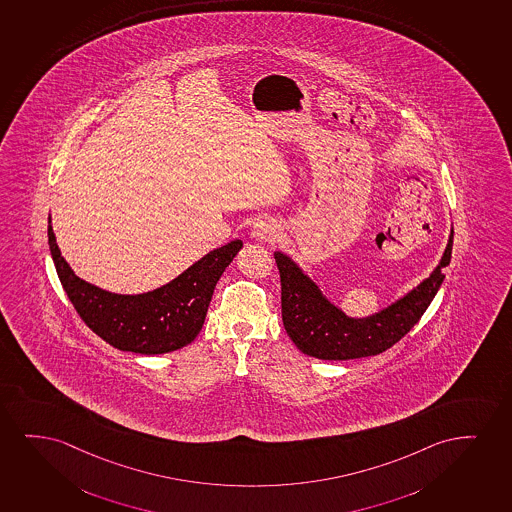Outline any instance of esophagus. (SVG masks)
Returning <instances> with one entry per match:
<instances>
[{"instance_id": "34e87169", "label": "esophagus", "mask_w": 512, "mask_h": 512, "mask_svg": "<svg viewBox=\"0 0 512 512\" xmlns=\"http://www.w3.org/2000/svg\"><path fill=\"white\" fill-rule=\"evenodd\" d=\"M252 236L259 241L273 243L279 236V227L274 220L262 219L253 224Z\"/></svg>"}]
</instances>
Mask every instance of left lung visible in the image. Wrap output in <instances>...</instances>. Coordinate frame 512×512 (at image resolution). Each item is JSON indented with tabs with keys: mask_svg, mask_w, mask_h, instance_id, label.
<instances>
[{
	"mask_svg": "<svg viewBox=\"0 0 512 512\" xmlns=\"http://www.w3.org/2000/svg\"><path fill=\"white\" fill-rule=\"evenodd\" d=\"M453 231L443 259L417 288L370 318H347L321 295L318 286L281 252L274 253L281 278V316L288 337L300 351L318 359L366 358L387 351L417 325L445 279L452 260Z\"/></svg>",
	"mask_w": 512,
	"mask_h": 512,
	"instance_id": "1",
	"label": "left lung"
}]
</instances>
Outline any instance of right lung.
<instances>
[{
  "label": "right lung",
  "instance_id": "1",
  "mask_svg": "<svg viewBox=\"0 0 512 512\" xmlns=\"http://www.w3.org/2000/svg\"><path fill=\"white\" fill-rule=\"evenodd\" d=\"M48 245L62 288L93 333L120 351L165 354L198 337L215 285L243 243L234 239L206 253L179 278L142 295H116L78 278L60 255L50 219Z\"/></svg>",
  "mask_w": 512,
  "mask_h": 512
}]
</instances>
